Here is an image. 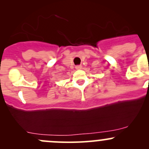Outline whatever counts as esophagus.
<instances>
[{
    "mask_svg": "<svg viewBox=\"0 0 149 149\" xmlns=\"http://www.w3.org/2000/svg\"><path fill=\"white\" fill-rule=\"evenodd\" d=\"M76 69L78 70H80L82 69V66L81 65H78V66H76Z\"/></svg>",
    "mask_w": 149,
    "mask_h": 149,
    "instance_id": "1",
    "label": "esophagus"
}]
</instances>
